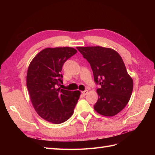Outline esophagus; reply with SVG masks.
Instances as JSON below:
<instances>
[{
    "label": "esophagus",
    "mask_w": 155,
    "mask_h": 155,
    "mask_svg": "<svg viewBox=\"0 0 155 155\" xmlns=\"http://www.w3.org/2000/svg\"><path fill=\"white\" fill-rule=\"evenodd\" d=\"M88 92V90H85V91H84L82 92V93H83V94H84V95H86V94H87Z\"/></svg>",
    "instance_id": "1"
}]
</instances>
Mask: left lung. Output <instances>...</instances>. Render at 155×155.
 <instances>
[{"instance_id": "1", "label": "left lung", "mask_w": 155, "mask_h": 155, "mask_svg": "<svg viewBox=\"0 0 155 155\" xmlns=\"http://www.w3.org/2000/svg\"><path fill=\"white\" fill-rule=\"evenodd\" d=\"M89 62L97 88L98 101L94 109L105 117L118 114L129 101L133 81L128 74L121 57L112 48L102 47H77Z\"/></svg>"}]
</instances>
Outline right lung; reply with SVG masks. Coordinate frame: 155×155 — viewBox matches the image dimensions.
<instances>
[{
    "instance_id": "add662e5",
    "label": "right lung",
    "mask_w": 155,
    "mask_h": 155,
    "mask_svg": "<svg viewBox=\"0 0 155 155\" xmlns=\"http://www.w3.org/2000/svg\"><path fill=\"white\" fill-rule=\"evenodd\" d=\"M77 52L71 47L47 48L29 64L27 86L31 101L39 116L50 123L60 124L67 120L79 98V91L57 88L62 83V66Z\"/></svg>"
}]
</instances>
